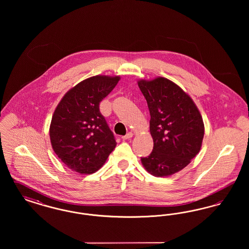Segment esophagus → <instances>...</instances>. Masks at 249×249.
Masks as SVG:
<instances>
[{
    "label": "esophagus",
    "instance_id": "1",
    "mask_svg": "<svg viewBox=\"0 0 249 249\" xmlns=\"http://www.w3.org/2000/svg\"><path fill=\"white\" fill-rule=\"evenodd\" d=\"M131 137H132V133H131V132H128L126 135L122 136L121 139H122V140H129Z\"/></svg>",
    "mask_w": 249,
    "mask_h": 249
}]
</instances>
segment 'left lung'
<instances>
[{"label":"left lung","instance_id":"1","mask_svg":"<svg viewBox=\"0 0 249 249\" xmlns=\"http://www.w3.org/2000/svg\"><path fill=\"white\" fill-rule=\"evenodd\" d=\"M138 86L150 114L154 146L142 165L155 177H167L185 168L199 153L204 134L201 114L189 95L177 84L159 77Z\"/></svg>","mask_w":249,"mask_h":249}]
</instances>
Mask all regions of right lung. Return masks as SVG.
<instances>
[{
    "label": "right lung",
    "mask_w": 249,
    "mask_h": 249,
    "mask_svg": "<svg viewBox=\"0 0 249 249\" xmlns=\"http://www.w3.org/2000/svg\"><path fill=\"white\" fill-rule=\"evenodd\" d=\"M119 80V76L88 78L64 95L56 108L50 141L59 160L71 170L92 174L116 147L114 133L100 112V103Z\"/></svg>",
    "instance_id": "right-lung-1"
}]
</instances>
